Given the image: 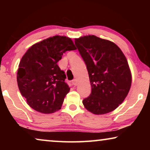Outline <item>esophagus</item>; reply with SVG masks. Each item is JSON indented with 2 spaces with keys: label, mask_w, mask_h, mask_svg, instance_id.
<instances>
[{
  "label": "esophagus",
  "mask_w": 150,
  "mask_h": 150,
  "mask_svg": "<svg viewBox=\"0 0 150 150\" xmlns=\"http://www.w3.org/2000/svg\"><path fill=\"white\" fill-rule=\"evenodd\" d=\"M72 84L74 86H76L78 85V81L76 79H74L72 81Z\"/></svg>",
  "instance_id": "34e87169"
}]
</instances>
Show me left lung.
Returning a JSON list of instances; mask_svg holds the SVG:
<instances>
[{
  "instance_id": "8db88e82",
  "label": "left lung",
  "mask_w": 150,
  "mask_h": 150,
  "mask_svg": "<svg viewBox=\"0 0 150 150\" xmlns=\"http://www.w3.org/2000/svg\"><path fill=\"white\" fill-rule=\"evenodd\" d=\"M89 74L91 93L83 101L86 109L96 115L114 110L128 95L132 75L127 59L113 42L95 35L75 39Z\"/></svg>"
}]
</instances>
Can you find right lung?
I'll return each mask as SVG.
<instances>
[{
  "instance_id": "1",
  "label": "right lung",
  "mask_w": 150,
  "mask_h": 150,
  "mask_svg": "<svg viewBox=\"0 0 150 150\" xmlns=\"http://www.w3.org/2000/svg\"><path fill=\"white\" fill-rule=\"evenodd\" d=\"M76 49L70 38L56 35L33 45L22 57L17 73L18 85L34 110L49 114L61 109L70 89L57 62L63 53Z\"/></svg>"
}]
</instances>
